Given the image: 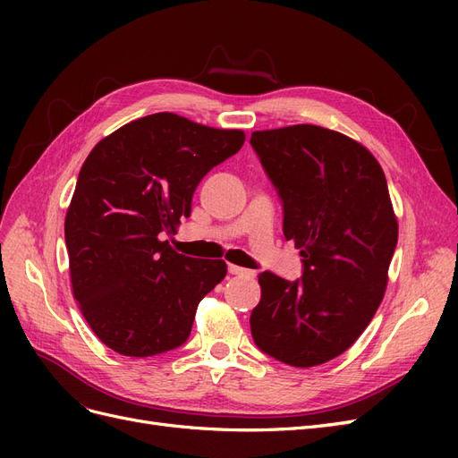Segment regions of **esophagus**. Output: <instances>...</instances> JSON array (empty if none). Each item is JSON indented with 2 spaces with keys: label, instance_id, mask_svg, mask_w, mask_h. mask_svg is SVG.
<instances>
[{
  "label": "esophagus",
  "instance_id": "obj_1",
  "mask_svg": "<svg viewBox=\"0 0 458 458\" xmlns=\"http://www.w3.org/2000/svg\"><path fill=\"white\" fill-rule=\"evenodd\" d=\"M227 271H229L231 275H239V276H256V271L244 269V267H239V266H233V263H229Z\"/></svg>",
  "mask_w": 458,
  "mask_h": 458
}]
</instances>
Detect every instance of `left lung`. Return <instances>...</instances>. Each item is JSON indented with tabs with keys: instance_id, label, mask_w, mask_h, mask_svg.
<instances>
[{
	"instance_id": "1",
	"label": "left lung",
	"mask_w": 458,
	"mask_h": 458,
	"mask_svg": "<svg viewBox=\"0 0 458 458\" xmlns=\"http://www.w3.org/2000/svg\"><path fill=\"white\" fill-rule=\"evenodd\" d=\"M250 145L303 263L294 283L259 273L252 338L286 365L327 363L363 335L384 298L397 244L386 175L361 143L311 123L254 131Z\"/></svg>"
}]
</instances>
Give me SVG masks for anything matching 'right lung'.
I'll return each mask as SVG.
<instances>
[{
  "label": "right lung",
  "mask_w": 458,
  "mask_h": 458,
  "mask_svg": "<svg viewBox=\"0 0 458 458\" xmlns=\"http://www.w3.org/2000/svg\"><path fill=\"white\" fill-rule=\"evenodd\" d=\"M244 131L174 113L133 120L93 147L64 219L72 293L88 325L120 355L152 357L185 344L200 300L224 281V259L177 254L174 234L214 165Z\"/></svg>",
  "instance_id": "obj_1"
}]
</instances>
